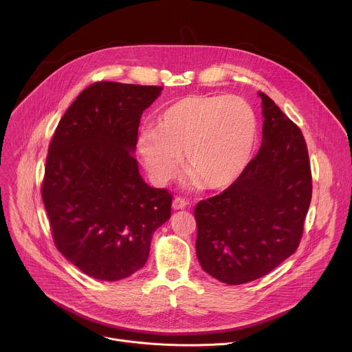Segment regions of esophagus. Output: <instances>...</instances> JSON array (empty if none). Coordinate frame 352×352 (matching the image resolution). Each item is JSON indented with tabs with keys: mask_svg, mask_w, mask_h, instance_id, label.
<instances>
[{
	"mask_svg": "<svg viewBox=\"0 0 352 352\" xmlns=\"http://www.w3.org/2000/svg\"><path fill=\"white\" fill-rule=\"evenodd\" d=\"M187 207H190V202L186 198H182V197L174 198V201H173V208L174 210H184Z\"/></svg>",
	"mask_w": 352,
	"mask_h": 352,
	"instance_id": "1",
	"label": "esophagus"
}]
</instances>
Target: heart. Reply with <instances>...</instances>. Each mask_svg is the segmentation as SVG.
Here are the masks:
<instances>
[{
	"instance_id": "b5f03b06",
	"label": "heart",
	"mask_w": 352,
	"mask_h": 352,
	"mask_svg": "<svg viewBox=\"0 0 352 352\" xmlns=\"http://www.w3.org/2000/svg\"><path fill=\"white\" fill-rule=\"evenodd\" d=\"M255 140V116L244 100L190 96L164 111L155 131L144 129L137 148L158 186L177 177L184 155L192 186L223 190L247 168Z\"/></svg>"
}]
</instances>
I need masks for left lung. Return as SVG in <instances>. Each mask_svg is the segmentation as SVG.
Instances as JSON below:
<instances>
[{
    "label": "left lung",
    "mask_w": 352,
    "mask_h": 352,
    "mask_svg": "<svg viewBox=\"0 0 352 352\" xmlns=\"http://www.w3.org/2000/svg\"><path fill=\"white\" fill-rule=\"evenodd\" d=\"M263 100V142L244 173L221 194L199 201L195 251L207 274L239 285L271 272L298 248L312 197L301 129Z\"/></svg>",
    "instance_id": "1"
}]
</instances>
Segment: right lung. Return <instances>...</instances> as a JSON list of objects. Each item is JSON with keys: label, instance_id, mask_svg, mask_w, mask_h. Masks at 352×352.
<instances>
[{"label": "right lung", "instance_id": "right-lung-1", "mask_svg": "<svg viewBox=\"0 0 352 352\" xmlns=\"http://www.w3.org/2000/svg\"><path fill=\"white\" fill-rule=\"evenodd\" d=\"M161 89L91 84L50 142L41 197L54 244L92 278L118 281L142 268L154 231L171 217L173 195L146 186L133 154L141 116Z\"/></svg>", "mask_w": 352, "mask_h": 352}]
</instances>
